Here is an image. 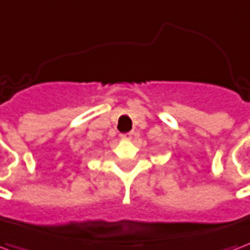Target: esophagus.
<instances>
[{
  "instance_id": "obj_1",
  "label": "esophagus",
  "mask_w": 250,
  "mask_h": 250,
  "mask_svg": "<svg viewBox=\"0 0 250 250\" xmlns=\"http://www.w3.org/2000/svg\"><path fill=\"white\" fill-rule=\"evenodd\" d=\"M132 136H133V133H132V132L121 133V134H120V137H121L123 140H130V138H132Z\"/></svg>"
}]
</instances>
